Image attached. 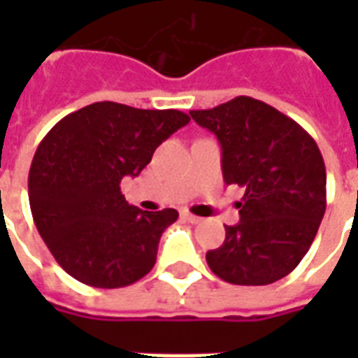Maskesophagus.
I'll return each mask as SVG.
<instances>
[{
	"label": "esophagus",
	"mask_w": 358,
	"mask_h": 358,
	"mask_svg": "<svg viewBox=\"0 0 358 358\" xmlns=\"http://www.w3.org/2000/svg\"><path fill=\"white\" fill-rule=\"evenodd\" d=\"M182 217L186 218L187 222H192V224H199V222H201V220H203L201 217H195V215H192V213H187V210H184V213H182Z\"/></svg>",
	"instance_id": "obj_1"
}]
</instances>
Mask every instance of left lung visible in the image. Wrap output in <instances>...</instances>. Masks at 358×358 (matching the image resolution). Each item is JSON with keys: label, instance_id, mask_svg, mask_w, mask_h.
<instances>
[{"label": "left lung", "instance_id": "1", "mask_svg": "<svg viewBox=\"0 0 358 358\" xmlns=\"http://www.w3.org/2000/svg\"><path fill=\"white\" fill-rule=\"evenodd\" d=\"M189 115L220 141L226 184L245 189L240 222L224 226V243L207 253L209 268L236 285L287 276L307 255L326 210L316 141L293 118L248 95Z\"/></svg>", "mask_w": 358, "mask_h": 358}]
</instances>
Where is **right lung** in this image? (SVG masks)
I'll use <instances>...</instances> for the list:
<instances>
[{
    "mask_svg": "<svg viewBox=\"0 0 358 358\" xmlns=\"http://www.w3.org/2000/svg\"><path fill=\"white\" fill-rule=\"evenodd\" d=\"M189 117L97 101L45 134L28 174L38 232L66 274L94 287H124L155 266L164 228L178 210L128 205L120 180L138 176L161 143Z\"/></svg>",
    "mask_w": 358,
    "mask_h": 358,
    "instance_id": "1",
    "label": "right lung"
}]
</instances>
